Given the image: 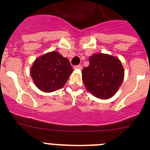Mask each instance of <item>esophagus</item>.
Instances as JSON below:
<instances>
[{"label": "esophagus", "instance_id": "1", "mask_svg": "<svg viewBox=\"0 0 150 150\" xmlns=\"http://www.w3.org/2000/svg\"><path fill=\"white\" fill-rule=\"evenodd\" d=\"M74 68H75V69H79V70H82V66L81 65V64H79V65H75V67H74Z\"/></svg>", "mask_w": 150, "mask_h": 150}]
</instances>
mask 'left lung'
Listing matches in <instances>:
<instances>
[{
    "mask_svg": "<svg viewBox=\"0 0 150 150\" xmlns=\"http://www.w3.org/2000/svg\"><path fill=\"white\" fill-rule=\"evenodd\" d=\"M82 73L88 91L98 98L109 99L121 86L125 71L119 59L96 54L89 57V65L83 68Z\"/></svg>",
    "mask_w": 150,
    "mask_h": 150,
    "instance_id": "8db88e82",
    "label": "left lung"
}]
</instances>
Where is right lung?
I'll use <instances>...</instances> for the list:
<instances>
[{
	"label": "right lung",
	"mask_w": 150,
	"mask_h": 150,
	"mask_svg": "<svg viewBox=\"0 0 150 150\" xmlns=\"http://www.w3.org/2000/svg\"><path fill=\"white\" fill-rule=\"evenodd\" d=\"M72 71L68 59L56 51L36 59L30 70L36 86L47 93L56 91L64 86Z\"/></svg>",
	"instance_id": "obj_1"
}]
</instances>
